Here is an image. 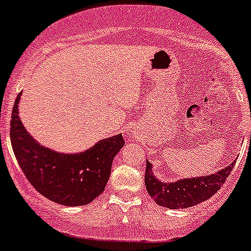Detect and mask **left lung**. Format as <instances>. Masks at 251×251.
Instances as JSON below:
<instances>
[{"mask_svg": "<svg viewBox=\"0 0 251 251\" xmlns=\"http://www.w3.org/2000/svg\"><path fill=\"white\" fill-rule=\"evenodd\" d=\"M234 162L207 177L203 176L196 178L179 179L172 183H163L154 178L152 165L146 160L145 184L149 194L158 205L171 209H183L200 204L214 196V193H217L226 183V177L233 171Z\"/></svg>", "mask_w": 251, "mask_h": 251, "instance_id": "left-lung-1", "label": "left lung"}]
</instances>
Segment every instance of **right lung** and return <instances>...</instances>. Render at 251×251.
<instances>
[{
    "instance_id": "obj_1",
    "label": "right lung",
    "mask_w": 251,
    "mask_h": 251,
    "mask_svg": "<svg viewBox=\"0 0 251 251\" xmlns=\"http://www.w3.org/2000/svg\"><path fill=\"white\" fill-rule=\"evenodd\" d=\"M20 98L21 93L13 105L9 133L25 178L42 196L58 204L78 207L93 202L109 181L112 160L125 144L123 135L101 140L81 153H58L28 135L18 116Z\"/></svg>"
}]
</instances>
